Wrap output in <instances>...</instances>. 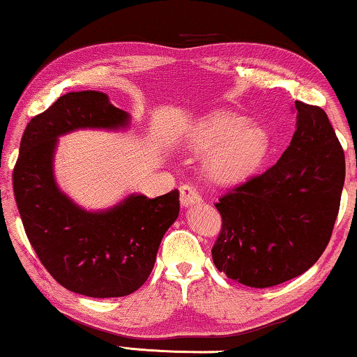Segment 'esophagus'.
Wrapping results in <instances>:
<instances>
[{"mask_svg":"<svg viewBox=\"0 0 357 357\" xmlns=\"http://www.w3.org/2000/svg\"><path fill=\"white\" fill-rule=\"evenodd\" d=\"M180 203H182L183 208L193 206V204L202 203V197L192 185H182L180 187Z\"/></svg>","mask_w":357,"mask_h":357,"instance_id":"obj_1","label":"esophagus"}]
</instances>
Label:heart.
<instances>
[{
  "mask_svg": "<svg viewBox=\"0 0 357 357\" xmlns=\"http://www.w3.org/2000/svg\"><path fill=\"white\" fill-rule=\"evenodd\" d=\"M193 154H206L203 170L218 185L241 183L257 172L271 148V136L245 115L218 112L198 121L185 139Z\"/></svg>",
  "mask_w": 357,
  "mask_h": 357,
  "instance_id": "heart-1",
  "label": "heart"
}]
</instances>
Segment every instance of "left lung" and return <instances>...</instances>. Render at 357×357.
<instances>
[{
	"label": "left lung",
	"mask_w": 357,
	"mask_h": 357,
	"mask_svg": "<svg viewBox=\"0 0 357 357\" xmlns=\"http://www.w3.org/2000/svg\"><path fill=\"white\" fill-rule=\"evenodd\" d=\"M281 159L219 198L213 261L227 278L271 287L302 275L328 245L344 185V153L320 107L296 100Z\"/></svg>",
	"instance_id": "8db88e82"
}]
</instances>
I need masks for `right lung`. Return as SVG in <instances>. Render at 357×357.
Returning a JSON list of instances; mask_svg holds the SVG:
<instances>
[{
  "mask_svg": "<svg viewBox=\"0 0 357 357\" xmlns=\"http://www.w3.org/2000/svg\"><path fill=\"white\" fill-rule=\"evenodd\" d=\"M131 115L99 91L70 92L26 126L13 172L14 197L27 238L63 287L87 297H121L153 271L160 241L178 218V190L158 198L130 193L89 211L58 187V138L77 130L119 131Z\"/></svg>",
  "mask_w": 357,
  "mask_h": 357,
  "instance_id": "1",
  "label": "right lung"
}]
</instances>
